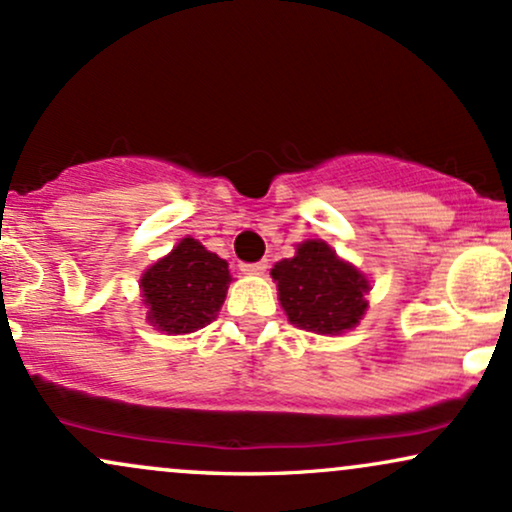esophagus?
<instances>
[{
	"instance_id": "34e87169",
	"label": "esophagus",
	"mask_w": 512,
	"mask_h": 512,
	"mask_svg": "<svg viewBox=\"0 0 512 512\" xmlns=\"http://www.w3.org/2000/svg\"><path fill=\"white\" fill-rule=\"evenodd\" d=\"M240 272L245 274H264L267 272V260H260V262H248V264H240Z\"/></svg>"
}]
</instances>
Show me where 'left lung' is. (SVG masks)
Wrapping results in <instances>:
<instances>
[{"mask_svg":"<svg viewBox=\"0 0 512 512\" xmlns=\"http://www.w3.org/2000/svg\"><path fill=\"white\" fill-rule=\"evenodd\" d=\"M279 301L296 327L317 334L351 330L366 313V276L322 240H305L296 257L274 264Z\"/></svg>","mask_w":512,"mask_h":512,"instance_id":"8db88e82","label":"left lung"}]
</instances>
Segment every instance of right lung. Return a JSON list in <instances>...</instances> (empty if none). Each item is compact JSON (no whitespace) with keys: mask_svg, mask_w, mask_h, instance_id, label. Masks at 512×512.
<instances>
[{"mask_svg":"<svg viewBox=\"0 0 512 512\" xmlns=\"http://www.w3.org/2000/svg\"><path fill=\"white\" fill-rule=\"evenodd\" d=\"M228 262L209 252L195 238L158 260L142 276V296L149 322L166 334H187L209 325L226 298Z\"/></svg>","mask_w":512,"mask_h":512,"instance_id":"1","label":"right lung"}]
</instances>
